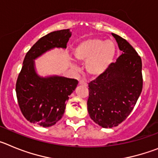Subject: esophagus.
Segmentation results:
<instances>
[{"label": "esophagus", "mask_w": 158, "mask_h": 158, "mask_svg": "<svg viewBox=\"0 0 158 158\" xmlns=\"http://www.w3.org/2000/svg\"><path fill=\"white\" fill-rule=\"evenodd\" d=\"M79 85H84V86H88V84L86 83L85 81H79Z\"/></svg>", "instance_id": "34e87169"}]
</instances>
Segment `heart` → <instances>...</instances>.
<instances>
[{
  "label": "heart",
  "mask_w": 158,
  "mask_h": 158,
  "mask_svg": "<svg viewBox=\"0 0 158 158\" xmlns=\"http://www.w3.org/2000/svg\"><path fill=\"white\" fill-rule=\"evenodd\" d=\"M73 54L77 59L86 62V69L90 74L98 76L104 73L113 62L116 47L111 41L89 39L81 42L75 47Z\"/></svg>",
  "instance_id": "b5f03b06"
}]
</instances>
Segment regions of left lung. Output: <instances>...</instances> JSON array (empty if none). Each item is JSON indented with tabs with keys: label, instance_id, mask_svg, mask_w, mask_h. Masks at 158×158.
Wrapping results in <instances>:
<instances>
[{
	"label": "left lung",
	"instance_id": "left-lung-1",
	"mask_svg": "<svg viewBox=\"0 0 158 158\" xmlns=\"http://www.w3.org/2000/svg\"><path fill=\"white\" fill-rule=\"evenodd\" d=\"M123 54L89 84L90 118L104 128L117 127L132 111L142 90V59L133 47L111 33Z\"/></svg>",
	"mask_w": 158,
	"mask_h": 158
}]
</instances>
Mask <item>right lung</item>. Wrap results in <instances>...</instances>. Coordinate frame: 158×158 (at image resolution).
Here are the masks:
<instances>
[{
    "label": "right lung",
    "instance_id": "right-lung-1",
    "mask_svg": "<svg viewBox=\"0 0 158 158\" xmlns=\"http://www.w3.org/2000/svg\"><path fill=\"white\" fill-rule=\"evenodd\" d=\"M71 35L69 29L51 32L38 40L25 55L16 92L19 108L30 123L49 127L59 121L65 112V102L78 81L58 75L40 76L35 60L52 49L66 48Z\"/></svg>",
    "mask_w": 158,
    "mask_h": 158
}]
</instances>
